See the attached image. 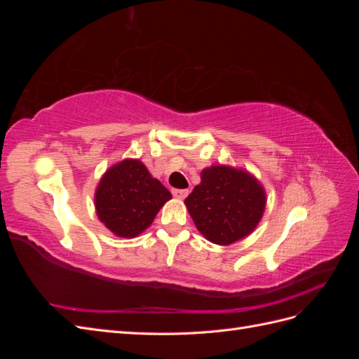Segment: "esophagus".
I'll use <instances>...</instances> for the list:
<instances>
[{
    "instance_id": "esophagus-1",
    "label": "esophagus",
    "mask_w": 359,
    "mask_h": 359,
    "mask_svg": "<svg viewBox=\"0 0 359 359\" xmlns=\"http://www.w3.org/2000/svg\"><path fill=\"white\" fill-rule=\"evenodd\" d=\"M172 194H173V196H175L177 199H184V198H187L189 190H186V189H173V190H172Z\"/></svg>"
}]
</instances>
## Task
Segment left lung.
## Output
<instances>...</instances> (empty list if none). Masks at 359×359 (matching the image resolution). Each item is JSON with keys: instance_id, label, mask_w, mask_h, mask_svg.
<instances>
[{"instance_id": "8db88e82", "label": "left lung", "mask_w": 359, "mask_h": 359, "mask_svg": "<svg viewBox=\"0 0 359 359\" xmlns=\"http://www.w3.org/2000/svg\"><path fill=\"white\" fill-rule=\"evenodd\" d=\"M186 206L206 240L229 245L252 233L262 219L266 194L252 173L231 166L205 168Z\"/></svg>"}]
</instances>
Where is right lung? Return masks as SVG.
I'll use <instances>...</instances> for the list:
<instances>
[{"label": "right lung", "mask_w": 359, "mask_h": 359, "mask_svg": "<svg viewBox=\"0 0 359 359\" xmlns=\"http://www.w3.org/2000/svg\"><path fill=\"white\" fill-rule=\"evenodd\" d=\"M170 198V191L151 177L142 161L126 158L104 172L94 202L107 229L116 236L135 238L149 227Z\"/></svg>", "instance_id": "right-lung-1"}]
</instances>
